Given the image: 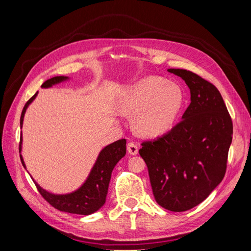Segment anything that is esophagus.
Here are the masks:
<instances>
[{"label":"esophagus","mask_w":251,"mask_h":251,"mask_svg":"<svg viewBox=\"0 0 251 251\" xmlns=\"http://www.w3.org/2000/svg\"><path fill=\"white\" fill-rule=\"evenodd\" d=\"M127 151L131 155H137L138 154V146L134 142L127 143Z\"/></svg>","instance_id":"obj_1"}]
</instances>
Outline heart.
<instances>
[{"mask_svg":"<svg viewBox=\"0 0 251 251\" xmlns=\"http://www.w3.org/2000/svg\"><path fill=\"white\" fill-rule=\"evenodd\" d=\"M183 103L181 90L174 83L149 76L128 88L118 102L126 114L136 113L133 119L134 130L141 136L155 137L173 126Z\"/></svg>","mask_w":251,"mask_h":251,"instance_id":"1","label":"heart"}]
</instances>
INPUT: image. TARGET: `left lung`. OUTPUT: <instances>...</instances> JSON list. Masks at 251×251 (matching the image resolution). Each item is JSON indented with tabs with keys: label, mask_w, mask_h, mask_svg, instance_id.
<instances>
[{
	"label": "left lung",
	"mask_w": 251,
	"mask_h": 251,
	"mask_svg": "<svg viewBox=\"0 0 251 251\" xmlns=\"http://www.w3.org/2000/svg\"><path fill=\"white\" fill-rule=\"evenodd\" d=\"M191 91L182 120L161 137L141 143L156 202L185 211L204 201L225 176L232 121L219 90L199 75L169 69Z\"/></svg>",
	"instance_id": "1"
}]
</instances>
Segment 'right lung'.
I'll return each instance as SVG.
<instances>
[{
    "instance_id": "1",
    "label": "right lung",
    "mask_w": 251,
    "mask_h": 251,
    "mask_svg": "<svg viewBox=\"0 0 251 251\" xmlns=\"http://www.w3.org/2000/svg\"><path fill=\"white\" fill-rule=\"evenodd\" d=\"M69 79L67 76H55L45 81L42 88H50L53 85H56L62 81ZM37 92L30 98L26 102L24 109L22 111L20 125L21 128L23 126V120H24L25 112L28 108V105L31 103L34 98L36 97ZM126 140L120 139L115 142H113L109 146L101 150L97 157V160L94 166L91 170V173L88 176L87 180L76 191L66 194V195H55L51 194L47 191H45L39 184L34 181L36 188L39 189L40 194L43 196V198L46 200L53 207L65 212H70V214L76 215H91L93 212L100 209L105 202V197L108 194L109 183L111 180V175L114 166L123 158L126 153ZM22 151V134H21V142H20V151ZM21 161L24 168L26 165L24 160H23L22 155Z\"/></svg>"
}]
</instances>
